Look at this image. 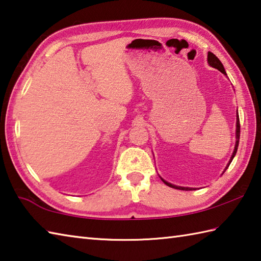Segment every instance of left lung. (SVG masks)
I'll use <instances>...</instances> for the list:
<instances>
[{"mask_svg":"<svg viewBox=\"0 0 261 261\" xmlns=\"http://www.w3.org/2000/svg\"><path fill=\"white\" fill-rule=\"evenodd\" d=\"M207 60H208V64H209V65L213 66V68H215V69L219 70V71H221L222 73H224L225 75H227V74H226V72H225V69H224V66H223V64H222V62H221V61L218 60V58H217V56H216L215 54H213L212 52H208V58H207ZM239 140H240V119H239V115H238V116H237V142H236V147H234V151H233V154H232V157H231V160H229V162H228V164H227L226 168L229 166V164H231V162L233 161L234 156H236V154H237V151H238V147H239ZM226 168H225V170H226ZM162 180H163V178H162ZM163 182H164L166 186L171 187V188H174V189H177V190H186V191L193 190L192 188L177 187V186H174V185H171V183L166 182L165 180H163Z\"/></svg>","mask_w":261,"mask_h":261,"instance_id":"1","label":"left lung"}]
</instances>
